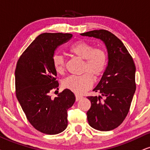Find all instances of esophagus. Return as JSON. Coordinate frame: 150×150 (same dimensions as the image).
<instances>
[{
  "label": "esophagus",
  "instance_id": "34e87169",
  "mask_svg": "<svg viewBox=\"0 0 150 150\" xmlns=\"http://www.w3.org/2000/svg\"><path fill=\"white\" fill-rule=\"evenodd\" d=\"M83 97L81 96H79V95H75V98H76V101H79V100L81 99Z\"/></svg>",
  "mask_w": 150,
  "mask_h": 150
}]
</instances>
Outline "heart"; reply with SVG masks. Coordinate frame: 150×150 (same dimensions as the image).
Instances as JSON below:
<instances>
[{
    "instance_id": "1",
    "label": "heart",
    "mask_w": 150,
    "mask_h": 150,
    "mask_svg": "<svg viewBox=\"0 0 150 150\" xmlns=\"http://www.w3.org/2000/svg\"><path fill=\"white\" fill-rule=\"evenodd\" d=\"M70 52L77 57L84 59L81 75H71L64 79L62 82L65 88L75 93L81 94L93 84L94 77H100L105 72L107 65V53L102 48H94L91 43L84 41H78L71 45ZM52 64L58 73L65 71L66 61L61 54H55L52 57Z\"/></svg>"
}]
</instances>
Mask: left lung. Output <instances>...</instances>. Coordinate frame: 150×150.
<instances>
[{
	"label": "left lung",
	"instance_id": "obj_1",
	"mask_svg": "<svg viewBox=\"0 0 150 150\" xmlns=\"http://www.w3.org/2000/svg\"><path fill=\"white\" fill-rule=\"evenodd\" d=\"M101 39L108 51V66L100 82L93 89L102 96H88L91 102L87 120L91 127L110 131L122 124L129 111L135 93L136 66L123 43L106 30L80 34Z\"/></svg>",
	"mask_w": 150,
	"mask_h": 150
}]
</instances>
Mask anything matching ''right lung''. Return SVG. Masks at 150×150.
Listing matches in <instances>:
<instances>
[{"instance_id":"add662e5","label":"right lung","mask_w":150,"mask_h":150,"mask_svg":"<svg viewBox=\"0 0 150 150\" xmlns=\"http://www.w3.org/2000/svg\"><path fill=\"white\" fill-rule=\"evenodd\" d=\"M69 33H43L22 53L15 70L16 96L28 120L41 133L54 135L67 127V110L75 96L65 89L52 98L50 92L58 89L52 57L58 45L72 37Z\"/></svg>"}]
</instances>
